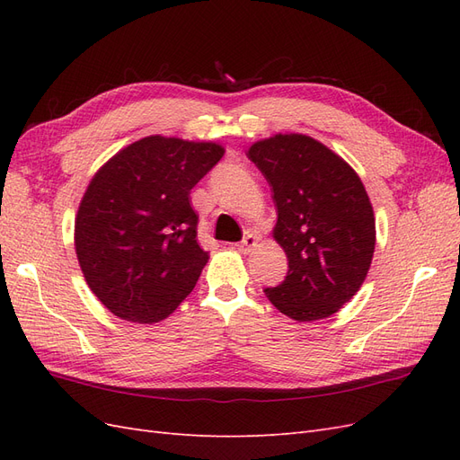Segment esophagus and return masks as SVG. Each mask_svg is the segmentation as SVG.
<instances>
[{"instance_id": "34e87169", "label": "esophagus", "mask_w": 460, "mask_h": 460, "mask_svg": "<svg viewBox=\"0 0 460 460\" xmlns=\"http://www.w3.org/2000/svg\"><path fill=\"white\" fill-rule=\"evenodd\" d=\"M257 240H259L257 234H245L243 240L238 243V249L242 253H249L257 245Z\"/></svg>"}]
</instances>
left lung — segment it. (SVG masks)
Listing matches in <instances>:
<instances>
[{"mask_svg":"<svg viewBox=\"0 0 460 460\" xmlns=\"http://www.w3.org/2000/svg\"><path fill=\"white\" fill-rule=\"evenodd\" d=\"M247 157L267 178L278 220L274 240L288 276L264 296L286 316L311 323L338 313L363 286L376 225L358 174L332 149L303 134H276Z\"/></svg>","mask_w":460,"mask_h":460,"instance_id":"left-lung-1","label":"left lung"}]
</instances>
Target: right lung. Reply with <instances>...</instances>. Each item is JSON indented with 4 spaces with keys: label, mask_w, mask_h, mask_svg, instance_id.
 Wrapping results in <instances>:
<instances>
[{
    "label": "right lung",
    "mask_w": 460,
    "mask_h": 460,
    "mask_svg": "<svg viewBox=\"0 0 460 460\" xmlns=\"http://www.w3.org/2000/svg\"><path fill=\"white\" fill-rule=\"evenodd\" d=\"M222 155L213 142L149 136L92 178L75 247L90 289L115 316L159 323L196 288L208 253L198 243L190 191Z\"/></svg>",
    "instance_id": "obj_1"
}]
</instances>
